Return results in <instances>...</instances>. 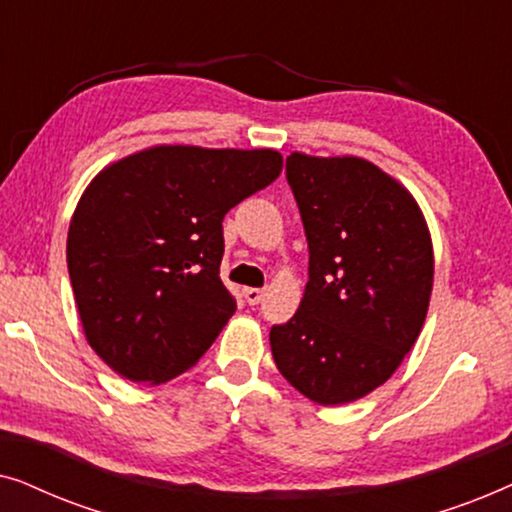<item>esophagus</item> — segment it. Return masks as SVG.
<instances>
[{"label":"esophagus","mask_w":512,"mask_h":512,"mask_svg":"<svg viewBox=\"0 0 512 512\" xmlns=\"http://www.w3.org/2000/svg\"><path fill=\"white\" fill-rule=\"evenodd\" d=\"M242 296H244V300H247L249 305H258V303H261V300H263L265 291H263V289H254V286H249V289L242 291Z\"/></svg>","instance_id":"obj_1"}]
</instances>
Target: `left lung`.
Instances as JSON below:
<instances>
[{
  "label": "left lung",
  "instance_id": "8db88e82",
  "mask_svg": "<svg viewBox=\"0 0 512 512\" xmlns=\"http://www.w3.org/2000/svg\"><path fill=\"white\" fill-rule=\"evenodd\" d=\"M286 179L310 249L298 312L272 326L291 387L319 405L368 396L396 373L422 331L433 244L408 188L370 160L293 151Z\"/></svg>",
  "mask_w": 512,
  "mask_h": 512
}]
</instances>
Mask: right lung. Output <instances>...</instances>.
Here are the masks:
<instances>
[{
	"instance_id": "add662e5",
	"label": "right lung",
	"mask_w": 512,
	"mask_h": 512,
	"mask_svg": "<svg viewBox=\"0 0 512 512\" xmlns=\"http://www.w3.org/2000/svg\"><path fill=\"white\" fill-rule=\"evenodd\" d=\"M282 172L272 149L163 144L104 167L67 233L83 333L130 382L160 384L200 361L237 305L219 277L223 216Z\"/></svg>"
}]
</instances>
